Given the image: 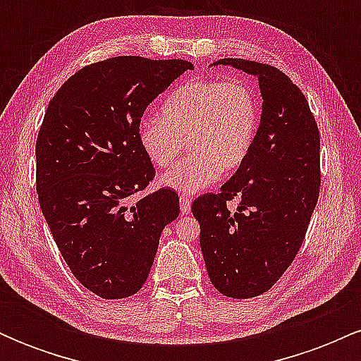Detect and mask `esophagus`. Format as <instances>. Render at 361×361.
Masks as SVG:
<instances>
[{
	"label": "esophagus",
	"mask_w": 361,
	"mask_h": 361,
	"mask_svg": "<svg viewBox=\"0 0 361 361\" xmlns=\"http://www.w3.org/2000/svg\"><path fill=\"white\" fill-rule=\"evenodd\" d=\"M180 210L181 214H190V210H192V200L188 197H183V195L180 197Z\"/></svg>",
	"instance_id": "34e87169"
}]
</instances>
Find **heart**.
I'll list each match as a JSON object with an SVG mask.
<instances>
[{
	"mask_svg": "<svg viewBox=\"0 0 361 361\" xmlns=\"http://www.w3.org/2000/svg\"><path fill=\"white\" fill-rule=\"evenodd\" d=\"M258 126V100L246 81L195 80L164 100L161 118L139 123L137 140L156 168L171 166L186 140L190 156L161 176V185L193 195L246 163Z\"/></svg>",
	"mask_w": 361,
	"mask_h": 361,
	"instance_id": "heart-1",
	"label": "heart"
}]
</instances>
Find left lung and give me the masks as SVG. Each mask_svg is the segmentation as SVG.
<instances>
[{
    "label": "left lung",
    "instance_id": "8db88e82",
    "mask_svg": "<svg viewBox=\"0 0 361 361\" xmlns=\"http://www.w3.org/2000/svg\"><path fill=\"white\" fill-rule=\"evenodd\" d=\"M258 76L263 111L251 154L221 186L193 202L210 281L222 295L251 299L270 290L295 259L321 186L319 128L299 86L280 69L221 59ZM240 198L235 213L226 202Z\"/></svg>",
    "mask_w": 361,
    "mask_h": 361
}]
</instances>
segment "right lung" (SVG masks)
Segmentation results:
<instances>
[{
	"label": "right lung",
	"instance_id": "right-lung-1",
	"mask_svg": "<svg viewBox=\"0 0 361 361\" xmlns=\"http://www.w3.org/2000/svg\"><path fill=\"white\" fill-rule=\"evenodd\" d=\"M193 64L120 56L85 66L57 90L35 144L37 193L54 241L82 287L126 299L146 283L161 233L180 214L137 140L144 111Z\"/></svg>",
	"mask_w": 361,
	"mask_h": 361
}]
</instances>
